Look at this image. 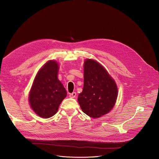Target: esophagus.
Returning a JSON list of instances; mask_svg holds the SVG:
<instances>
[{"instance_id":"esophagus-1","label":"esophagus","mask_w":159,"mask_h":159,"mask_svg":"<svg viewBox=\"0 0 159 159\" xmlns=\"http://www.w3.org/2000/svg\"><path fill=\"white\" fill-rule=\"evenodd\" d=\"M69 96H70V98H75V96H76V93H75V92H73L72 93H70V94H69Z\"/></svg>"}]
</instances>
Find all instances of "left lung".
Listing matches in <instances>:
<instances>
[{
	"mask_svg": "<svg viewBox=\"0 0 159 159\" xmlns=\"http://www.w3.org/2000/svg\"><path fill=\"white\" fill-rule=\"evenodd\" d=\"M118 89L104 68L93 59L84 63V85L78 100L84 113L99 118L109 112L115 104Z\"/></svg>",
	"mask_w": 159,
	"mask_h": 159,
	"instance_id": "1",
	"label": "left lung"
}]
</instances>
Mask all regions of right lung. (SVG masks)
<instances>
[{
    "label": "right lung",
    "mask_w": 159,
    "mask_h": 159,
    "mask_svg": "<svg viewBox=\"0 0 159 159\" xmlns=\"http://www.w3.org/2000/svg\"><path fill=\"white\" fill-rule=\"evenodd\" d=\"M58 70V64L55 61L45 63L37 73L30 90V106L37 115L44 118L56 114L67 94L57 78Z\"/></svg>",
    "instance_id": "right-lung-1"
}]
</instances>
